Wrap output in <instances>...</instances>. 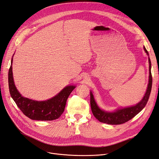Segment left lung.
Returning <instances> with one entry per match:
<instances>
[{"label": "left lung", "mask_w": 159, "mask_h": 159, "mask_svg": "<svg viewBox=\"0 0 159 159\" xmlns=\"http://www.w3.org/2000/svg\"><path fill=\"white\" fill-rule=\"evenodd\" d=\"M144 50L145 52L149 55L148 51L146 50L145 47H144ZM149 79L148 87L146 91L145 94L142 98V100L138 102L135 106L125 107L124 108L117 109L116 111L114 112H107L102 111L98 107L97 103L94 99V97L92 94V92H90V104L91 108L94 116L98 120V121L111 125H117L122 124L125 122L129 121V120L133 118L135 116H136L139 112H141L143 108L145 107L147 101L149 100L150 96V93L151 91L152 87V75L151 72V60L149 58Z\"/></svg>", "instance_id": "1"}]
</instances>
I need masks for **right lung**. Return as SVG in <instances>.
Listing matches in <instances>:
<instances>
[{"mask_svg": "<svg viewBox=\"0 0 159 159\" xmlns=\"http://www.w3.org/2000/svg\"><path fill=\"white\" fill-rule=\"evenodd\" d=\"M12 61L13 59L12 58L8 72L9 91L11 97L21 111L31 120L47 121L58 118L64 111L69 95L75 87L74 85L66 86L56 96L44 101H37L24 97L18 92L14 85Z\"/></svg>", "mask_w": 159, "mask_h": 159, "instance_id": "add662e5", "label": "right lung"}]
</instances>
